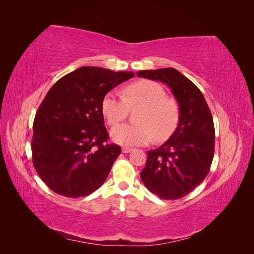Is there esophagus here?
<instances>
[{"label":"esophagus","mask_w":254,"mask_h":254,"mask_svg":"<svg viewBox=\"0 0 254 254\" xmlns=\"http://www.w3.org/2000/svg\"><path fill=\"white\" fill-rule=\"evenodd\" d=\"M132 150H133L132 148H129V147H123V148H122V151L124 152V153H128V152L132 151Z\"/></svg>","instance_id":"esophagus-1"}]
</instances>
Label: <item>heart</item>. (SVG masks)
<instances>
[{
	"instance_id": "obj_1",
	"label": "heart",
	"mask_w": 254,
	"mask_h": 254,
	"mask_svg": "<svg viewBox=\"0 0 254 254\" xmlns=\"http://www.w3.org/2000/svg\"><path fill=\"white\" fill-rule=\"evenodd\" d=\"M124 95L110 91L102 102V111L110 126L126 119L130 107H141L135 114V124H121L111 131L112 140L121 145L139 146L164 141L178 123V108L166 97L165 90L150 80L134 82L124 89Z\"/></svg>"
}]
</instances>
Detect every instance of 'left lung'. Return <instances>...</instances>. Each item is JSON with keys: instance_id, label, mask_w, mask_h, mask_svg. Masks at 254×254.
<instances>
[{"instance_id": "1", "label": "left lung", "mask_w": 254, "mask_h": 254, "mask_svg": "<svg viewBox=\"0 0 254 254\" xmlns=\"http://www.w3.org/2000/svg\"><path fill=\"white\" fill-rule=\"evenodd\" d=\"M166 83L179 105V123L164 144L147 151L141 179L152 194L175 200L190 194L210 172L215 130L212 114L201 91L173 67L136 72Z\"/></svg>"}]
</instances>
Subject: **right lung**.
Segmentation results:
<instances>
[{"instance_id": "right-lung-1", "label": "right lung", "mask_w": 254, "mask_h": 254, "mask_svg": "<svg viewBox=\"0 0 254 254\" xmlns=\"http://www.w3.org/2000/svg\"><path fill=\"white\" fill-rule=\"evenodd\" d=\"M81 66L50 89L33 125V163L42 181L55 193L78 198L93 193L108 177L121 147L106 143L102 102L110 90L133 77Z\"/></svg>"}]
</instances>
